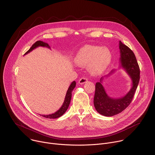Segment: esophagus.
<instances>
[{
    "label": "esophagus",
    "mask_w": 155,
    "mask_h": 155,
    "mask_svg": "<svg viewBox=\"0 0 155 155\" xmlns=\"http://www.w3.org/2000/svg\"><path fill=\"white\" fill-rule=\"evenodd\" d=\"M87 79L86 78H85V77H83V78H81L79 80V81H78V83H79V84H84V83H86V82H87Z\"/></svg>",
    "instance_id": "1"
}]
</instances>
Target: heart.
<instances>
[{
    "label": "heart",
    "instance_id": "obj_1",
    "mask_svg": "<svg viewBox=\"0 0 155 155\" xmlns=\"http://www.w3.org/2000/svg\"><path fill=\"white\" fill-rule=\"evenodd\" d=\"M112 55L107 48L99 46L85 45L77 53L75 63L80 66L88 65V71L93 75L102 74L112 61Z\"/></svg>",
    "mask_w": 155,
    "mask_h": 155
}]
</instances>
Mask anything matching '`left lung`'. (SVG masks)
Segmentation results:
<instances>
[{
    "label": "left lung",
    "mask_w": 155,
    "mask_h": 155,
    "mask_svg": "<svg viewBox=\"0 0 155 155\" xmlns=\"http://www.w3.org/2000/svg\"><path fill=\"white\" fill-rule=\"evenodd\" d=\"M119 48L120 52V68L124 69L130 78L132 87L124 96L112 98L107 94L102 82L105 78L113 74L115 70L112 71L107 75L101 78L100 81L96 84L94 105L96 111L105 117L117 115L128 107L134 97L140 80V69L133 51L121 41L119 42Z\"/></svg>",
    "instance_id": "8db88e82"
}]
</instances>
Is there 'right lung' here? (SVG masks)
Returning a JSON list of instances; mask_svg holds the SVG:
<instances>
[{"label": "right lung", "mask_w": 155, "mask_h": 155, "mask_svg": "<svg viewBox=\"0 0 155 155\" xmlns=\"http://www.w3.org/2000/svg\"><path fill=\"white\" fill-rule=\"evenodd\" d=\"M47 47L49 49H51L50 47L49 46L48 43L39 40V41H37L35 43L33 44V45L25 54V55L28 54L29 53L32 51L35 48H36L37 47ZM75 86H76V82H75V81H74L72 82V83L69 86L68 90V91H67V93H66V95H65L63 104L62 105L61 108L58 110H57V111L55 113L52 114H50V115H41L42 117H45V118H50V119L58 118L61 117L62 115H63L64 114H65V112L67 111L68 108H69V104H70V102H71V97H72V92L74 90V89Z\"/></svg>", "instance_id": "add662e5"}]
</instances>
